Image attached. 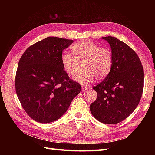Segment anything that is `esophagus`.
I'll list each match as a JSON object with an SVG mask.
<instances>
[{
  "mask_svg": "<svg viewBox=\"0 0 155 155\" xmlns=\"http://www.w3.org/2000/svg\"><path fill=\"white\" fill-rule=\"evenodd\" d=\"M87 89H88V88H87V87H85V86H82V90H83V91L87 90Z\"/></svg>",
  "mask_w": 155,
  "mask_h": 155,
  "instance_id": "obj_1",
  "label": "esophagus"
}]
</instances>
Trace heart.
Returning a JSON list of instances; mask_svg holds the SVG:
<instances>
[{"label": "heart", "mask_w": 155, "mask_h": 155, "mask_svg": "<svg viewBox=\"0 0 155 155\" xmlns=\"http://www.w3.org/2000/svg\"><path fill=\"white\" fill-rule=\"evenodd\" d=\"M72 54L63 52L61 64L64 72L69 77H74L78 68V63H83V72L80 73L77 80L81 85H88L95 77L102 80L111 72L114 64V54L109 46H101L89 40H83L71 47Z\"/></svg>", "instance_id": "1"}]
</instances>
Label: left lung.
Returning <instances> with one entry per match:
<instances>
[{
    "mask_svg": "<svg viewBox=\"0 0 155 155\" xmlns=\"http://www.w3.org/2000/svg\"><path fill=\"white\" fill-rule=\"evenodd\" d=\"M102 38L111 46L114 64L109 75L93 87L97 98L90 109L97 120L114 124L125 120L137 107L143 93L144 73L134 50L114 37Z\"/></svg>",
    "mask_w": 155,
    "mask_h": 155,
    "instance_id": "obj_1",
    "label": "left lung"
}]
</instances>
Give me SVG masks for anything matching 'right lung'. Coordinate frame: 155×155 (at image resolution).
I'll list each match as a JSON object with an SVG mask.
<instances>
[{
	"instance_id": "add662e5",
	"label": "right lung",
	"mask_w": 155,
	"mask_h": 155,
	"mask_svg": "<svg viewBox=\"0 0 155 155\" xmlns=\"http://www.w3.org/2000/svg\"><path fill=\"white\" fill-rule=\"evenodd\" d=\"M48 37L26 50L18 62L15 91L31 118L40 123L56 121L67 111L81 85L63 70L62 51L73 42Z\"/></svg>"
}]
</instances>
